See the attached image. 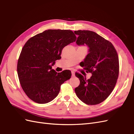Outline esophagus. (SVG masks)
I'll return each mask as SVG.
<instances>
[{"mask_svg": "<svg viewBox=\"0 0 134 134\" xmlns=\"http://www.w3.org/2000/svg\"><path fill=\"white\" fill-rule=\"evenodd\" d=\"M71 75L72 77H74L75 76V72L74 71H71Z\"/></svg>", "mask_w": 134, "mask_h": 134, "instance_id": "obj_1", "label": "esophagus"}]
</instances>
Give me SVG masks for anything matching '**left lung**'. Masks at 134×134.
I'll list each match as a JSON object with an SVG mask.
<instances>
[{"mask_svg":"<svg viewBox=\"0 0 134 134\" xmlns=\"http://www.w3.org/2000/svg\"><path fill=\"white\" fill-rule=\"evenodd\" d=\"M78 35L76 43L88 47V54L82 65L92 73L90 79L75 74L80 80L75 88L77 97L87 104L102 102L111 94L118 79L119 61L113 44L96 32L88 30L75 31Z\"/></svg>","mask_w":134,"mask_h":134,"instance_id":"1","label":"left lung"}]
</instances>
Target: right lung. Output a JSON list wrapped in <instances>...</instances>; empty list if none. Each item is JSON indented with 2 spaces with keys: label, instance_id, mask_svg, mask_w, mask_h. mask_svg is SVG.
<instances>
[{
  "label": "right lung",
  "instance_id": "1",
  "mask_svg": "<svg viewBox=\"0 0 134 134\" xmlns=\"http://www.w3.org/2000/svg\"><path fill=\"white\" fill-rule=\"evenodd\" d=\"M70 30H48L34 36L24 45L18 59L17 72L26 95L34 102L44 104L58 96L60 86L71 78V71L52 69L61 59L63 48L75 42Z\"/></svg>",
  "mask_w": 134,
  "mask_h": 134
}]
</instances>
